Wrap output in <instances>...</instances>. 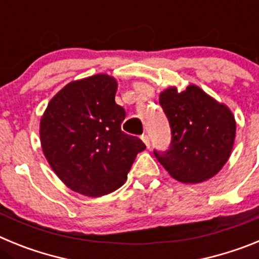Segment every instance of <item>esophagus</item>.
<instances>
[{
  "mask_svg": "<svg viewBox=\"0 0 259 259\" xmlns=\"http://www.w3.org/2000/svg\"><path fill=\"white\" fill-rule=\"evenodd\" d=\"M141 139H143V141L145 143V145L149 148V146H150V137L145 134V135H143V136H141Z\"/></svg>",
  "mask_w": 259,
  "mask_h": 259,
  "instance_id": "obj_1",
  "label": "esophagus"
}]
</instances>
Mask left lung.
I'll return each instance as SVG.
<instances>
[{"mask_svg": "<svg viewBox=\"0 0 259 259\" xmlns=\"http://www.w3.org/2000/svg\"><path fill=\"white\" fill-rule=\"evenodd\" d=\"M171 128L167 150L154 155L174 179L201 183L221 171L232 150L236 123L224 105L189 85L184 92L168 88L159 96Z\"/></svg>", "mask_w": 259, "mask_h": 259, "instance_id": "obj_1", "label": "left lung"}]
</instances>
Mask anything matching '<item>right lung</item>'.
I'll list each match as a JSON object with an SVG mask.
<instances>
[{
  "mask_svg": "<svg viewBox=\"0 0 259 259\" xmlns=\"http://www.w3.org/2000/svg\"><path fill=\"white\" fill-rule=\"evenodd\" d=\"M115 93V79L104 74L72 81L52 98L41 118L48 162L68 188L84 196L122 187L137 153L146 148L122 131L125 110Z\"/></svg>",
  "mask_w": 259,
  "mask_h": 259,
  "instance_id": "right-lung-1",
  "label": "right lung"
}]
</instances>
